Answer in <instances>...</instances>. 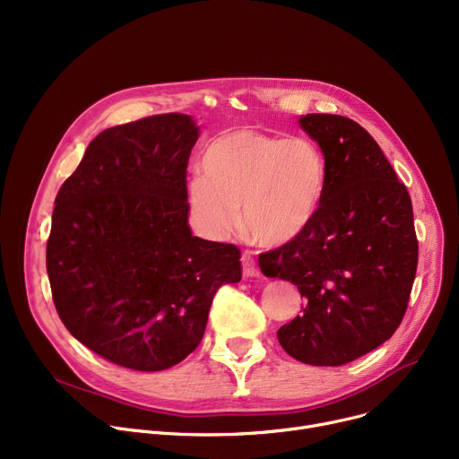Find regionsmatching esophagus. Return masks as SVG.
I'll return each mask as SVG.
<instances>
[{"label": "esophagus", "instance_id": "esophagus-1", "mask_svg": "<svg viewBox=\"0 0 459 459\" xmlns=\"http://www.w3.org/2000/svg\"><path fill=\"white\" fill-rule=\"evenodd\" d=\"M240 261H242V274H245V278H259L261 273H259L257 263L250 252L242 254Z\"/></svg>", "mask_w": 459, "mask_h": 459}]
</instances>
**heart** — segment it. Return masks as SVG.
<instances>
[{
  "label": "heart",
  "instance_id": "1",
  "mask_svg": "<svg viewBox=\"0 0 459 459\" xmlns=\"http://www.w3.org/2000/svg\"><path fill=\"white\" fill-rule=\"evenodd\" d=\"M202 172L186 183L198 230L224 237L238 219L264 247H285L315 222L326 195L328 165L307 139H281L238 127L212 137Z\"/></svg>",
  "mask_w": 459,
  "mask_h": 459
}]
</instances>
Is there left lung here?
Returning a JSON list of instances; mask_svg holds the SVG:
<instances>
[{"instance_id": "1", "label": "left lung", "mask_w": 459, "mask_h": 459, "mask_svg": "<svg viewBox=\"0 0 459 459\" xmlns=\"http://www.w3.org/2000/svg\"><path fill=\"white\" fill-rule=\"evenodd\" d=\"M328 185L311 228L259 255L266 278L287 280L304 311L278 330L285 352L307 365L339 367L385 342L406 313L419 245L408 188L367 129L339 115H306Z\"/></svg>"}]
</instances>
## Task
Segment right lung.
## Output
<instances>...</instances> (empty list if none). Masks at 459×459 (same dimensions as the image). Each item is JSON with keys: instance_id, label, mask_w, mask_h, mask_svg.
I'll use <instances>...</instances> for the list:
<instances>
[{"instance_id": "right-lung-1", "label": "right lung", "mask_w": 459, "mask_h": 459, "mask_svg": "<svg viewBox=\"0 0 459 459\" xmlns=\"http://www.w3.org/2000/svg\"><path fill=\"white\" fill-rule=\"evenodd\" d=\"M200 137L170 113L101 131L63 183L46 268L66 330L120 367L165 370L200 344L240 250L195 237L186 165Z\"/></svg>"}]
</instances>
